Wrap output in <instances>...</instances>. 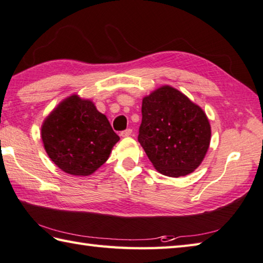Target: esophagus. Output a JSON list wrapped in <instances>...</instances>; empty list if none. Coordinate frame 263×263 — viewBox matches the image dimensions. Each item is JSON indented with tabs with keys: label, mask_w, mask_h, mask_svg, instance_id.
<instances>
[{
	"label": "esophagus",
	"mask_w": 263,
	"mask_h": 263,
	"mask_svg": "<svg viewBox=\"0 0 263 263\" xmlns=\"http://www.w3.org/2000/svg\"><path fill=\"white\" fill-rule=\"evenodd\" d=\"M132 133H133V129H130V128H127L126 130H122V132L120 133V135H121L122 137H129V136L132 135Z\"/></svg>",
	"instance_id": "34e87169"
}]
</instances>
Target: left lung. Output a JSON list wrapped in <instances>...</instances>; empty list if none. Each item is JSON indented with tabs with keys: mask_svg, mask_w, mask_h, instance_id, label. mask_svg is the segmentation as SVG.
I'll return each mask as SVG.
<instances>
[{
	"mask_svg": "<svg viewBox=\"0 0 263 263\" xmlns=\"http://www.w3.org/2000/svg\"><path fill=\"white\" fill-rule=\"evenodd\" d=\"M138 142L158 172L185 176L204 160L211 125L205 112L184 93L163 86L143 98Z\"/></svg>",
	"mask_w": 263,
	"mask_h": 263,
	"instance_id": "obj_1",
	"label": "left lung"
}]
</instances>
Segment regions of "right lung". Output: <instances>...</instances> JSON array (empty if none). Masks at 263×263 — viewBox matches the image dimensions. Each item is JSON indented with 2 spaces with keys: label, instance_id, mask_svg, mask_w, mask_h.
<instances>
[{
  "label": "right lung",
  "instance_id": "right-lung-1",
  "mask_svg": "<svg viewBox=\"0 0 263 263\" xmlns=\"http://www.w3.org/2000/svg\"><path fill=\"white\" fill-rule=\"evenodd\" d=\"M41 137L54 165L77 176L97 171L120 140L95 104L78 95L67 97L46 118Z\"/></svg>",
  "mask_w": 263,
  "mask_h": 263
}]
</instances>
